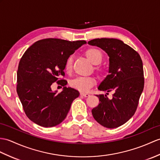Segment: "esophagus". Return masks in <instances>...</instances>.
<instances>
[{"mask_svg": "<svg viewBox=\"0 0 160 160\" xmlns=\"http://www.w3.org/2000/svg\"><path fill=\"white\" fill-rule=\"evenodd\" d=\"M80 95L82 96H84V97H85V98H87V97H88L89 95H90L88 93H87V92H81Z\"/></svg>", "mask_w": 160, "mask_h": 160, "instance_id": "obj_1", "label": "esophagus"}]
</instances>
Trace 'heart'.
<instances>
[{
    "instance_id": "obj_1",
    "label": "heart",
    "mask_w": 160,
    "mask_h": 160,
    "mask_svg": "<svg viewBox=\"0 0 160 160\" xmlns=\"http://www.w3.org/2000/svg\"><path fill=\"white\" fill-rule=\"evenodd\" d=\"M87 57L92 64L99 65L103 60V54L98 48H91L85 52ZM73 68V57L69 56L65 61V69L68 72H70ZM95 69L99 72H102V69L99 67H96ZM96 83V80L93 77H85L79 76L72 80L70 82L71 86L81 91H88L90 88L94 86Z\"/></svg>"
}]
</instances>
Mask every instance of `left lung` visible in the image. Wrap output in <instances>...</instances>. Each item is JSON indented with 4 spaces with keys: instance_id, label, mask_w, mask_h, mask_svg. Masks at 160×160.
Here are the masks:
<instances>
[{
    "instance_id": "left-lung-1",
    "label": "left lung",
    "mask_w": 160,
    "mask_h": 160,
    "mask_svg": "<svg viewBox=\"0 0 160 160\" xmlns=\"http://www.w3.org/2000/svg\"><path fill=\"white\" fill-rule=\"evenodd\" d=\"M88 43L104 50L110 61L109 74L98 87L106 94L97 95L100 102L91 110L92 117L103 127L118 128L130 119L138 107L144 84L142 59L119 39H95ZM108 92L113 93L112 99L107 97Z\"/></svg>"
}]
</instances>
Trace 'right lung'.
Instances as JSON below:
<instances>
[{"mask_svg":"<svg viewBox=\"0 0 160 160\" xmlns=\"http://www.w3.org/2000/svg\"><path fill=\"white\" fill-rule=\"evenodd\" d=\"M86 41L69 42L48 38L39 40L22 56L17 72V92L30 120L44 128L60 124L66 118L78 91L66 87L65 64L68 57ZM55 81L64 86L60 93L51 91Z\"/></svg>","mask_w":160,"mask_h":160,"instance_id":"1","label":"right lung"}]
</instances>
